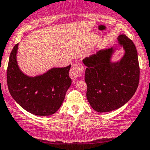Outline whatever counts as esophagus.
Masks as SVG:
<instances>
[{"instance_id":"esophagus-1","label":"esophagus","mask_w":150,"mask_h":150,"mask_svg":"<svg viewBox=\"0 0 150 150\" xmlns=\"http://www.w3.org/2000/svg\"><path fill=\"white\" fill-rule=\"evenodd\" d=\"M84 71V67L82 65V63L80 62H78V63L74 64L72 65L71 70H70V77L73 79V80H75L77 78L80 77L82 75V73Z\"/></svg>"}]
</instances>
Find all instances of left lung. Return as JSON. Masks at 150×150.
I'll return each mask as SVG.
<instances>
[{
    "mask_svg": "<svg viewBox=\"0 0 150 150\" xmlns=\"http://www.w3.org/2000/svg\"><path fill=\"white\" fill-rule=\"evenodd\" d=\"M118 43L125 50L119 61L111 62L115 51L113 47L100 50L82 60L87 66V99L93 109L99 112H110L125 105L139 83L140 68L135 44L125 35L118 37Z\"/></svg>",
    "mask_w": 150,
    "mask_h": 150,
    "instance_id": "1",
    "label": "left lung"
}]
</instances>
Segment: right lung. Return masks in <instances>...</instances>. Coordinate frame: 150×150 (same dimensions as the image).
Returning <instances> with one entry per match:
<instances>
[{"label":"right lung","mask_w":150,"mask_h":150,"mask_svg":"<svg viewBox=\"0 0 150 150\" xmlns=\"http://www.w3.org/2000/svg\"><path fill=\"white\" fill-rule=\"evenodd\" d=\"M18 43L10 54L7 68V85L15 102L24 110L36 115L46 116L56 112L71 85L69 71L53 68L45 74L28 76L21 71L17 62Z\"/></svg>","instance_id":"1"}]
</instances>
